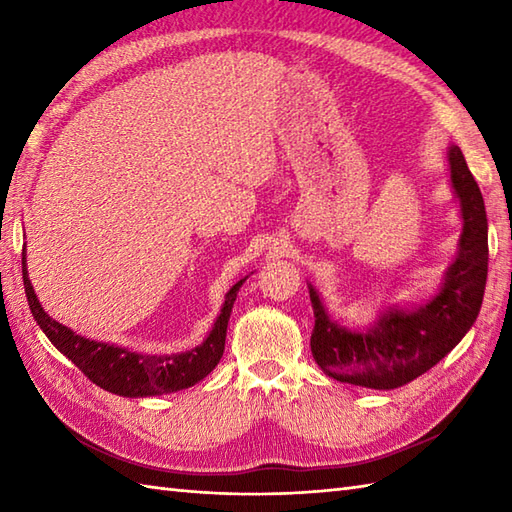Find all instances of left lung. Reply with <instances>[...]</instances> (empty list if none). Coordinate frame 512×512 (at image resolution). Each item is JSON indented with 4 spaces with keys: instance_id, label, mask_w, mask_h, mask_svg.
Here are the masks:
<instances>
[{
    "instance_id": "left-lung-1",
    "label": "left lung",
    "mask_w": 512,
    "mask_h": 512,
    "mask_svg": "<svg viewBox=\"0 0 512 512\" xmlns=\"http://www.w3.org/2000/svg\"><path fill=\"white\" fill-rule=\"evenodd\" d=\"M449 180L460 202L458 255L436 295L422 306H387L374 323L347 328L334 321L317 288L308 284L314 330L312 356L330 378L367 389H396L438 365L482 308L488 275V222L482 191L458 145L447 147Z\"/></svg>"
}]
</instances>
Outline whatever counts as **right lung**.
Masks as SVG:
<instances>
[{"mask_svg":"<svg viewBox=\"0 0 512 512\" xmlns=\"http://www.w3.org/2000/svg\"><path fill=\"white\" fill-rule=\"evenodd\" d=\"M21 273H24V288L28 297V306L37 325L48 336L50 343L57 350L68 356L70 361L88 376L94 385L103 387L105 391L125 398H147V396H162L173 394V391L193 387L202 378L209 376L215 365L220 363L224 354L226 328L231 319L233 303L237 292L242 288L244 279L226 292L222 310L217 314L211 332L206 339L195 345L193 350L178 352V354H143L134 352L129 347L92 341L85 336L65 328L59 321H54L50 314L41 308V303L35 295V288L30 284L28 266H26V246L21 250Z\"/></svg>","mask_w":512,"mask_h":512,"instance_id":"obj_1","label":"right lung"}]
</instances>
